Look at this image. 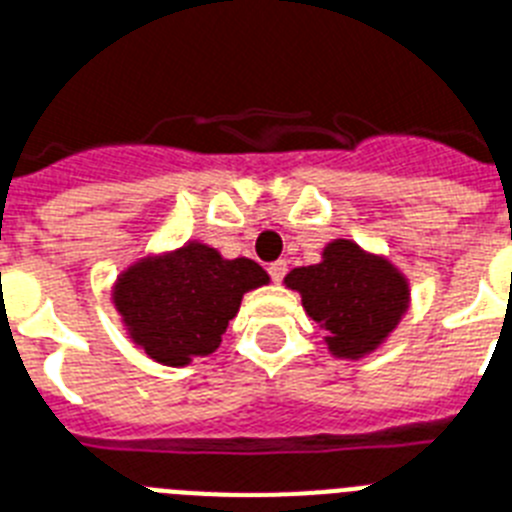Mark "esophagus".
Returning a JSON list of instances; mask_svg holds the SVG:
<instances>
[{
  "instance_id": "1",
  "label": "esophagus",
  "mask_w": 512,
  "mask_h": 512,
  "mask_svg": "<svg viewBox=\"0 0 512 512\" xmlns=\"http://www.w3.org/2000/svg\"><path fill=\"white\" fill-rule=\"evenodd\" d=\"M286 270H289L286 260H276V263L268 265V273H270V278H273V283H281L283 278H286Z\"/></svg>"
}]
</instances>
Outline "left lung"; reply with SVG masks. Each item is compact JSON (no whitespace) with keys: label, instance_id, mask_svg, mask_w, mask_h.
<instances>
[{"label":"left lung","instance_id":"8db88e82","mask_svg":"<svg viewBox=\"0 0 512 512\" xmlns=\"http://www.w3.org/2000/svg\"><path fill=\"white\" fill-rule=\"evenodd\" d=\"M286 286L302 294L309 317L328 333V349L346 359L375 351L409 307L406 278L349 239L330 242L322 263L291 270Z\"/></svg>","mask_w":512,"mask_h":512}]
</instances>
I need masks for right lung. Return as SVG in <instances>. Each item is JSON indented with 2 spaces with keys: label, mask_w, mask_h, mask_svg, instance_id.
Listing matches in <instances>:
<instances>
[{
  "label": "right lung",
  "mask_w": 512,
  "mask_h": 512,
  "mask_svg": "<svg viewBox=\"0 0 512 512\" xmlns=\"http://www.w3.org/2000/svg\"><path fill=\"white\" fill-rule=\"evenodd\" d=\"M263 283L268 273L255 260H223L213 247L190 242L124 270L114 304L150 359L182 367L218 349L242 296Z\"/></svg>",
  "instance_id": "add662e5"
}]
</instances>
